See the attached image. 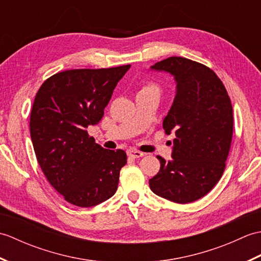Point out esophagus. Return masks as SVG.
Here are the masks:
<instances>
[{
    "instance_id": "esophagus-1",
    "label": "esophagus",
    "mask_w": 261,
    "mask_h": 261,
    "mask_svg": "<svg viewBox=\"0 0 261 261\" xmlns=\"http://www.w3.org/2000/svg\"><path fill=\"white\" fill-rule=\"evenodd\" d=\"M143 152L141 151H138V150H129L127 151V156H129L130 158H140V157H143Z\"/></svg>"
}]
</instances>
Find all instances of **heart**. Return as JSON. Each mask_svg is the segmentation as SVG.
I'll list each match as a JSON object with an SVG mask.
<instances>
[{
  "label": "heart",
  "mask_w": 261,
  "mask_h": 261,
  "mask_svg": "<svg viewBox=\"0 0 261 261\" xmlns=\"http://www.w3.org/2000/svg\"><path fill=\"white\" fill-rule=\"evenodd\" d=\"M158 92H159L158 86L152 82H148L140 87L139 93L138 94H142V93H157L158 94Z\"/></svg>",
  "instance_id": "obj_1"
}]
</instances>
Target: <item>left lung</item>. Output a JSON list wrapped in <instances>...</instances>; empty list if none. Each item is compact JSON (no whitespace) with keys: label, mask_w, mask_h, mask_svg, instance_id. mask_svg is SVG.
<instances>
[{"label":"left lung","mask_w":261,"mask_h":261,"mask_svg":"<svg viewBox=\"0 0 261 261\" xmlns=\"http://www.w3.org/2000/svg\"><path fill=\"white\" fill-rule=\"evenodd\" d=\"M175 77L176 96L163 126L175 132L173 159L157 156L160 169L149 179L150 190L168 201L186 204L212 190L225 169L232 134L231 99L218 75L207 66L169 57L151 66Z\"/></svg>","instance_id":"obj_1"}]
</instances>
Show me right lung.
<instances>
[{"label": "right lung", "mask_w": 261, "mask_h": 261, "mask_svg": "<svg viewBox=\"0 0 261 261\" xmlns=\"http://www.w3.org/2000/svg\"><path fill=\"white\" fill-rule=\"evenodd\" d=\"M130 66L59 71L43 82L33 102L30 135L38 163L50 185L76 206L97 205L118 188L125 151L102 148L87 127L101 121Z\"/></svg>", "instance_id": "add662e5"}]
</instances>
